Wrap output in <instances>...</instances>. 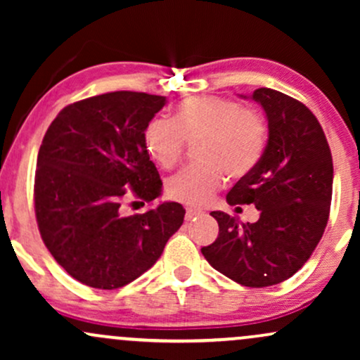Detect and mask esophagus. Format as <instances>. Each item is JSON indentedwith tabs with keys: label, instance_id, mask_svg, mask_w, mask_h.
Instances as JSON below:
<instances>
[{
	"label": "esophagus",
	"instance_id": "34e87169",
	"mask_svg": "<svg viewBox=\"0 0 360 360\" xmlns=\"http://www.w3.org/2000/svg\"><path fill=\"white\" fill-rule=\"evenodd\" d=\"M200 214H203V212L198 208H188L186 210V221H191L194 217H200Z\"/></svg>",
	"mask_w": 360,
	"mask_h": 360
}]
</instances>
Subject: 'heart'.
I'll use <instances>...</instances> for the list:
<instances>
[{
  "label": "heart",
  "mask_w": 360,
  "mask_h": 360,
  "mask_svg": "<svg viewBox=\"0 0 360 360\" xmlns=\"http://www.w3.org/2000/svg\"><path fill=\"white\" fill-rule=\"evenodd\" d=\"M201 162L169 177L166 189L172 200L205 205L225 183V172L240 179L255 169L267 143V123L257 110L242 108L221 96H193L174 108L171 122L154 118L143 128L147 154L160 167L171 169L193 142Z\"/></svg>",
  "instance_id": "obj_1"
}]
</instances>
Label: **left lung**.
<instances>
[{"label":"left lung","mask_w":360,"mask_h":360,"mask_svg":"<svg viewBox=\"0 0 360 360\" xmlns=\"http://www.w3.org/2000/svg\"><path fill=\"white\" fill-rule=\"evenodd\" d=\"M245 98V96H243ZM269 139L262 159L226 194L229 205H255V223H238L212 212L220 232L203 247L205 259L235 283L249 288L279 284L313 254L328 221L333 162L323 128L303 103L259 88Z\"/></svg>","instance_id":"1"}]
</instances>
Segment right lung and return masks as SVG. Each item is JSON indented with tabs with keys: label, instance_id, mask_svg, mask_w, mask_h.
Instances as JSON below:
<instances>
[{
	"label": "right lung",
	"instance_id": "1",
	"mask_svg": "<svg viewBox=\"0 0 360 360\" xmlns=\"http://www.w3.org/2000/svg\"><path fill=\"white\" fill-rule=\"evenodd\" d=\"M166 96L115 91L65 106L37 157L35 214L52 257L89 288L117 289L150 269L186 210L174 201L123 214L128 189L154 201L162 181L143 128Z\"/></svg>",
	"mask_w": 360,
	"mask_h": 360
}]
</instances>
